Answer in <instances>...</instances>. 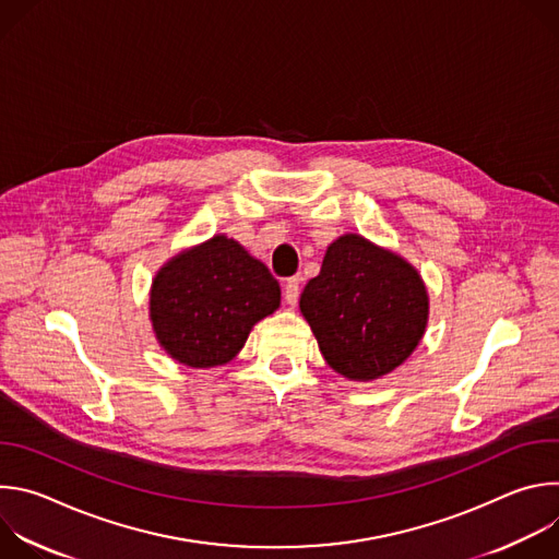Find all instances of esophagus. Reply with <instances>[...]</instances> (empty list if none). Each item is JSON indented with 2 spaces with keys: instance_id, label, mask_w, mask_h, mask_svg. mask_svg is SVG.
Returning a JSON list of instances; mask_svg holds the SVG:
<instances>
[{
  "instance_id": "obj_1",
  "label": "esophagus",
  "mask_w": 559,
  "mask_h": 559,
  "mask_svg": "<svg viewBox=\"0 0 559 559\" xmlns=\"http://www.w3.org/2000/svg\"><path fill=\"white\" fill-rule=\"evenodd\" d=\"M298 294H300V276H292L283 283V296H285V302L287 305H296L298 300Z\"/></svg>"
}]
</instances>
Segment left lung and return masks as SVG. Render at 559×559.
I'll return each instance as SVG.
<instances>
[{
    "mask_svg": "<svg viewBox=\"0 0 559 559\" xmlns=\"http://www.w3.org/2000/svg\"><path fill=\"white\" fill-rule=\"evenodd\" d=\"M298 307L328 365L354 382H371L401 367L429 323L420 272L354 231L330 243L321 274L305 285Z\"/></svg>",
    "mask_w": 559,
    "mask_h": 559,
    "instance_id": "left-lung-1",
    "label": "left lung"
}]
</instances>
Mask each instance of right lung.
<instances>
[{
  "label": "right lung",
  "instance_id": "1",
  "mask_svg": "<svg viewBox=\"0 0 559 559\" xmlns=\"http://www.w3.org/2000/svg\"><path fill=\"white\" fill-rule=\"evenodd\" d=\"M278 307V281L225 234L175 254L150 287V323L158 347L192 369L234 360L252 328Z\"/></svg>",
  "mask_w": 559,
  "mask_h": 559
}]
</instances>
